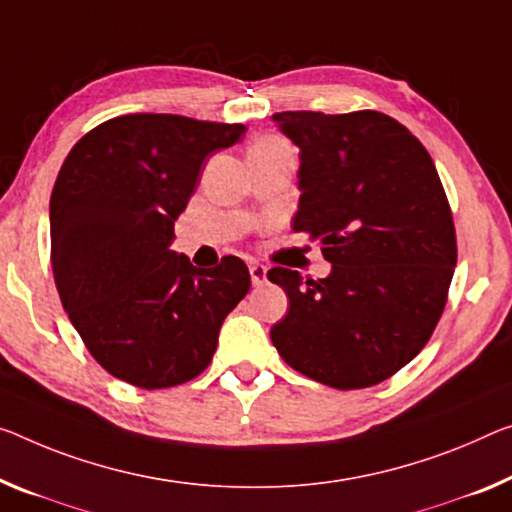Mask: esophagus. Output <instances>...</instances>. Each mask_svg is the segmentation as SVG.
Returning a JSON list of instances; mask_svg holds the SVG:
<instances>
[{
  "instance_id": "obj_1",
  "label": "esophagus",
  "mask_w": 512,
  "mask_h": 512,
  "mask_svg": "<svg viewBox=\"0 0 512 512\" xmlns=\"http://www.w3.org/2000/svg\"><path fill=\"white\" fill-rule=\"evenodd\" d=\"M249 274H251V283H254V286H263V283L267 281V267L261 263H251Z\"/></svg>"
}]
</instances>
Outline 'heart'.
Returning a JSON list of instances; mask_svg holds the SVG:
<instances>
[{
    "instance_id": "obj_1",
    "label": "heart",
    "mask_w": 512,
    "mask_h": 512,
    "mask_svg": "<svg viewBox=\"0 0 512 512\" xmlns=\"http://www.w3.org/2000/svg\"><path fill=\"white\" fill-rule=\"evenodd\" d=\"M251 148H263V151H290L286 141L279 137H263V139H258Z\"/></svg>"
}]
</instances>
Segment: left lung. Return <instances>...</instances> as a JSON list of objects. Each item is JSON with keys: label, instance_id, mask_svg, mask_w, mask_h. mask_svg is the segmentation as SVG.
I'll return each instance as SVG.
<instances>
[{"label": "left lung", "instance_id": "1", "mask_svg": "<svg viewBox=\"0 0 512 512\" xmlns=\"http://www.w3.org/2000/svg\"><path fill=\"white\" fill-rule=\"evenodd\" d=\"M300 148L293 231L318 238L325 279L272 267L288 295L270 329L288 366L334 389L387 380L419 355L442 316L458 247L442 180L426 148L380 112H281Z\"/></svg>", "mask_w": 512, "mask_h": 512}]
</instances>
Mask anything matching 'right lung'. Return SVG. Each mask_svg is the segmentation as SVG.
<instances>
[{"mask_svg":"<svg viewBox=\"0 0 512 512\" xmlns=\"http://www.w3.org/2000/svg\"><path fill=\"white\" fill-rule=\"evenodd\" d=\"M242 132L176 114L116 116L61 164L50 199L54 281L93 359L123 382L167 389L206 371L224 318L249 293L238 256L199 270L169 249L206 157Z\"/></svg>","mask_w":512,"mask_h":512,"instance_id":"right-lung-1","label":"right lung"}]
</instances>
